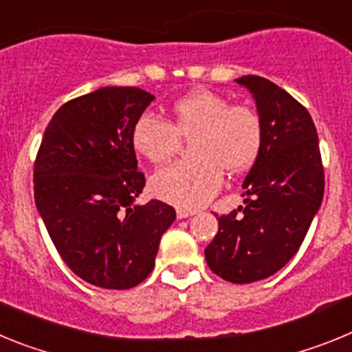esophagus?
<instances>
[{
    "mask_svg": "<svg viewBox=\"0 0 352 352\" xmlns=\"http://www.w3.org/2000/svg\"><path fill=\"white\" fill-rule=\"evenodd\" d=\"M195 213H197V211H194V210H183V208H178V210H176V214H178L179 220H182V219H188V217H194Z\"/></svg>",
    "mask_w": 352,
    "mask_h": 352,
    "instance_id": "1",
    "label": "esophagus"
}]
</instances>
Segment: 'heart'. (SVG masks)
<instances>
[{
    "mask_svg": "<svg viewBox=\"0 0 352 352\" xmlns=\"http://www.w3.org/2000/svg\"><path fill=\"white\" fill-rule=\"evenodd\" d=\"M179 135L192 138L194 158L157 170L151 192L185 210L206 204L222 185L223 173L236 174L256 164L264 141L259 114L219 93L199 89L173 105V121L142 114L132 129V146L151 164L169 160L179 148Z\"/></svg>",
    "mask_w": 352,
    "mask_h": 352,
    "instance_id": "b5f03b06",
    "label": "heart"
}]
</instances>
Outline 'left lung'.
<instances>
[{
	"instance_id": "1",
	"label": "left lung",
	"mask_w": 352,
	"mask_h": 352,
	"mask_svg": "<svg viewBox=\"0 0 352 352\" xmlns=\"http://www.w3.org/2000/svg\"><path fill=\"white\" fill-rule=\"evenodd\" d=\"M256 100L264 141L243 182V206L219 217L204 250L214 275L232 284L268 278L294 257L324 195L319 139L309 111L257 76L236 79Z\"/></svg>"
}]
</instances>
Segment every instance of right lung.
<instances>
[{"mask_svg":"<svg viewBox=\"0 0 352 352\" xmlns=\"http://www.w3.org/2000/svg\"><path fill=\"white\" fill-rule=\"evenodd\" d=\"M153 98L132 86L74 98L49 121L36 155V210L65 264L96 287L141 284L176 219L157 199L135 203L146 179L132 129Z\"/></svg>","mask_w":352,"mask_h":352,"instance_id":"obj_1","label":"right lung"}]
</instances>
